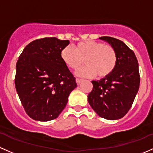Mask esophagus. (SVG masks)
Returning <instances> with one entry per match:
<instances>
[{"label":"esophagus","instance_id":"obj_1","mask_svg":"<svg viewBox=\"0 0 153 153\" xmlns=\"http://www.w3.org/2000/svg\"><path fill=\"white\" fill-rule=\"evenodd\" d=\"M82 81H83V80H82V79H79V78H76V83H77V84H78V85L81 84V83Z\"/></svg>","mask_w":153,"mask_h":153}]
</instances>
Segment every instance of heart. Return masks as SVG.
<instances>
[{
	"label": "heart",
	"mask_w": 153,
	"mask_h": 153,
	"mask_svg": "<svg viewBox=\"0 0 153 153\" xmlns=\"http://www.w3.org/2000/svg\"><path fill=\"white\" fill-rule=\"evenodd\" d=\"M61 58L66 66L77 70L84 61L85 67L76 72L78 76L92 78L98 75L105 78L114 70L117 56L114 49L100 42L86 40L75 45V49L66 46L61 52Z\"/></svg>",
	"instance_id": "heart-1"
}]
</instances>
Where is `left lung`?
Instances as JSON below:
<instances>
[{
  "instance_id": "left-lung-1",
  "label": "left lung",
  "mask_w": 153,
  "mask_h": 153,
  "mask_svg": "<svg viewBox=\"0 0 153 153\" xmlns=\"http://www.w3.org/2000/svg\"><path fill=\"white\" fill-rule=\"evenodd\" d=\"M114 49L117 56L112 73L100 81H92L93 89L88 101L102 118L121 119L128 113L139 91L140 76L135 53L123 42L110 36L100 37Z\"/></svg>"
}]
</instances>
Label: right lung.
<instances>
[{
	"instance_id": "1",
	"label": "right lung",
	"mask_w": 153,
	"mask_h": 153,
	"mask_svg": "<svg viewBox=\"0 0 153 153\" xmlns=\"http://www.w3.org/2000/svg\"><path fill=\"white\" fill-rule=\"evenodd\" d=\"M69 40L39 39L24 48L16 64L15 87L22 105L30 118L47 122L64 110L75 78L61 58Z\"/></svg>"
}]
</instances>
